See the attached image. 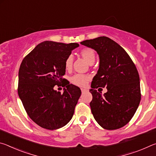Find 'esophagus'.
<instances>
[{"mask_svg": "<svg viewBox=\"0 0 156 156\" xmlns=\"http://www.w3.org/2000/svg\"><path fill=\"white\" fill-rule=\"evenodd\" d=\"M81 91H82V92H83V93H84V92H85V91H87V89H84V88H81Z\"/></svg>", "mask_w": 156, "mask_h": 156, "instance_id": "esophagus-1", "label": "esophagus"}]
</instances>
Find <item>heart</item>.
Listing matches in <instances>:
<instances>
[{
	"label": "heart",
	"instance_id": "1",
	"mask_svg": "<svg viewBox=\"0 0 156 156\" xmlns=\"http://www.w3.org/2000/svg\"><path fill=\"white\" fill-rule=\"evenodd\" d=\"M80 54L84 59L87 61L89 64L94 62L95 58H96V54L94 51L90 48H84L81 50ZM73 58L72 55H69L65 60V67L66 69H70L72 67ZM90 79V76L85 74H81V73H77V74L73 75L71 78V83L75 84V85L84 87L88 83V81Z\"/></svg>",
	"mask_w": 156,
	"mask_h": 156
}]
</instances>
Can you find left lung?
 <instances>
[{"instance_id":"8db88e82","label":"left lung","mask_w":156,"mask_h":156,"mask_svg":"<svg viewBox=\"0 0 156 156\" xmlns=\"http://www.w3.org/2000/svg\"><path fill=\"white\" fill-rule=\"evenodd\" d=\"M81 44L94 49L99 56L98 72L89 91L90 107L95 120L107 130L126 125L135 114L141 99L138 70L122 47L106 36L86 40ZM107 86L105 94L95 89Z\"/></svg>"}]
</instances>
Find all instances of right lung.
I'll use <instances>...</instances> for the list:
<instances>
[{"label":"right lung","instance_id":"add662e5","mask_svg":"<svg viewBox=\"0 0 156 156\" xmlns=\"http://www.w3.org/2000/svg\"><path fill=\"white\" fill-rule=\"evenodd\" d=\"M78 43L44 41L23 60L18 72V94L26 112L41 127L55 130L65 126L74 113L81 95L77 86L65 82V62ZM61 82L62 94L53 89Z\"/></svg>","mask_w":156,"mask_h":156}]
</instances>
